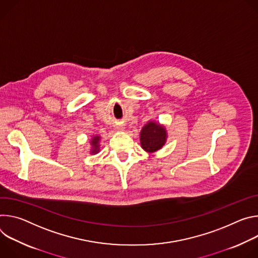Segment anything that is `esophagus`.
<instances>
[{
    "instance_id": "obj_1",
    "label": "esophagus",
    "mask_w": 258,
    "mask_h": 258,
    "mask_svg": "<svg viewBox=\"0 0 258 258\" xmlns=\"http://www.w3.org/2000/svg\"><path fill=\"white\" fill-rule=\"evenodd\" d=\"M116 130L119 131V132H123V131H125V126L120 123V124H118V125L116 126Z\"/></svg>"
}]
</instances>
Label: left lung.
<instances>
[{"mask_svg":"<svg viewBox=\"0 0 258 258\" xmlns=\"http://www.w3.org/2000/svg\"><path fill=\"white\" fill-rule=\"evenodd\" d=\"M140 146L142 150L153 154L161 150L167 141V130L163 124L149 121L140 131Z\"/></svg>","mask_w":258,"mask_h":258,"instance_id":"obj_1","label":"left lung"}]
</instances>
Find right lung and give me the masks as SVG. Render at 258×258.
I'll return each mask as SVG.
<instances>
[{"label": "right lung", "instance_id": "add662e5", "mask_svg": "<svg viewBox=\"0 0 258 258\" xmlns=\"http://www.w3.org/2000/svg\"><path fill=\"white\" fill-rule=\"evenodd\" d=\"M100 135H93L91 139H89L90 142V154L91 155H96L100 152Z\"/></svg>", "mask_w": 258, "mask_h": 258}]
</instances>
